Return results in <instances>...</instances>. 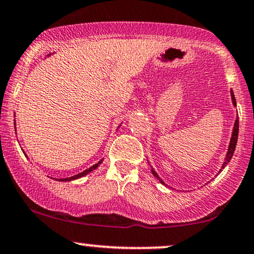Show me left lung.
<instances>
[{"instance_id":"obj_1","label":"left lung","mask_w":254,"mask_h":254,"mask_svg":"<svg viewBox=\"0 0 254 254\" xmlns=\"http://www.w3.org/2000/svg\"><path fill=\"white\" fill-rule=\"evenodd\" d=\"M231 94H232V100H233V104L235 105V98H234V94H233V92H231ZM238 132H239V118H237V121H235V123H234L233 133H232V138H231L230 146H228L227 155H226L225 162H224V164H222V169H224L225 166H227V163H228V162L231 161L232 156H233L234 150H235V145H237V140H238ZM151 172H152V174H154V176H156L157 179L160 180V181H161V183H163V185H164V182L162 181V180L160 179V176L157 175L156 172H155V170L152 169V168H151ZM220 172H221V170H220Z\"/></svg>"}]
</instances>
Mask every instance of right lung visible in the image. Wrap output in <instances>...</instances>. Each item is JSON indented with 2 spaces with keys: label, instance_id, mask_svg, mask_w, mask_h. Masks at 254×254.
<instances>
[{
  "label": "right lung",
  "instance_id": "right-lung-1",
  "mask_svg": "<svg viewBox=\"0 0 254 254\" xmlns=\"http://www.w3.org/2000/svg\"><path fill=\"white\" fill-rule=\"evenodd\" d=\"M102 161L103 160H100L99 162H98V163H96L94 164V166H92V167H90L88 168V169H86V170H84V172L82 173H80V174H78V175H74V176H72V177H67V179H60V180H58V181H71V180H75V179H79V177H81V176H84V175H86V174H88V173H91L92 172L93 169H96V168L99 166L100 163H102Z\"/></svg>",
  "mask_w": 254,
  "mask_h": 254
}]
</instances>
